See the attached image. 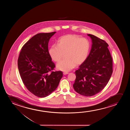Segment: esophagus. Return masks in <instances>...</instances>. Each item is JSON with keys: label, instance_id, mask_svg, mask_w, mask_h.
Masks as SVG:
<instances>
[{"label": "esophagus", "instance_id": "obj_1", "mask_svg": "<svg viewBox=\"0 0 130 130\" xmlns=\"http://www.w3.org/2000/svg\"><path fill=\"white\" fill-rule=\"evenodd\" d=\"M69 74V73L68 72H64L63 73V74L64 75H67V74Z\"/></svg>", "mask_w": 130, "mask_h": 130}]
</instances>
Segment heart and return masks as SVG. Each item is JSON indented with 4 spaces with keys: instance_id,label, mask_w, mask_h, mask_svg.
<instances>
[{
    "instance_id": "obj_1",
    "label": "heart",
    "mask_w": 130,
    "mask_h": 130,
    "mask_svg": "<svg viewBox=\"0 0 130 130\" xmlns=\"http://www.w3.org/2000/svg\"><path fill=\"white\" fill-rule=\"evenodd\" d=\"M90 49V43L88 39L75 35H67L59 38L58 45L51 46L49 54L56 62L61 60L64 54L65 59L58 63L56 67L61 71H68L85 61Z\"/></svg>"
}]
</instances>
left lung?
Wrapping results in <instances>:
<instances>
[{
    "instance_id": "1",
    "label": "left lung",
    "mask_w": 130,
    "mask_h": 130,
    "mask_svg": "<svg viewBox=\"0 0 130 130\" xmlns=\"http://www.w3.org/2000/svg\"><path fill=\"white\" fill-rule=\"evenodd\" d=\"M87 36L92 40L91 51L75 71L73 86L78 94L91 96L100 92L108 83L113 72L112 59L105 41L92 35Z\"/></svg>"
}]
</instances>
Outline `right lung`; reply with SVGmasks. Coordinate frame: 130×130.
I'll list each match as a JSON object with an SVG mask.
<instances>
[{"instance_id":"obj_1","label":"right lung","mask_w":130,"mask_h":130,"mask_svg":"<svg viewBox=\"0 0 130 130\" xmlns=\"http://www.w3.org/2000/svg\"><path fill=\"white\" fill-rule=\"evenodd\" d=\"M55 33L36 34L23 45L18 58L23 84L38 97H45L55 91L63 75L62 71H52L55 64L48 51L49 41Z\"/></svg>"}]
</instances>
